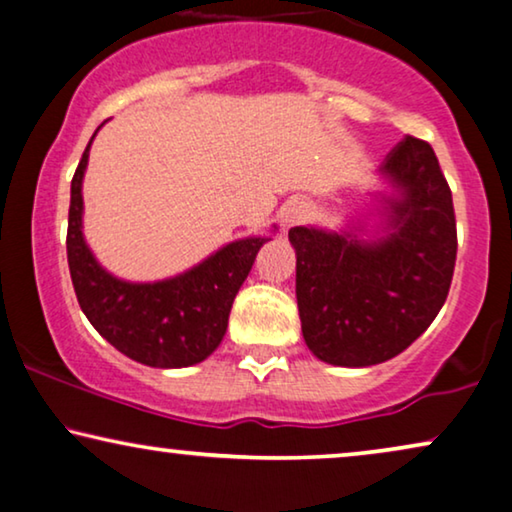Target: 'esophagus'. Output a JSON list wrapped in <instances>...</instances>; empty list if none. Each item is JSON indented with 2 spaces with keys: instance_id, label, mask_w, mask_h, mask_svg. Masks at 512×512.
<instances>
[{
  "instance_id": "obj_1",
  "label": "esophagus",
  "mask_w": 512,
  "mask_h": 512,
  "mask_svg": "<svg viewBox=\"0 0 512 512\" xmlns=\"http://www.w3.org/2000/svg\"><path fill=\"white\" fill-rule=\"evenodd\" d=\"M280 220H283L285 227L299 225V222L306 220V206H301V204H287V206L283 208V213H280Z\"/></svg>"
}]
</instances>
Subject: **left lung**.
<instances>
[{"instance_id": "1", "label": "left lung", "mask_w": 512, "mask_h": 512, "mask_svg": "<svg viewBox=\"0 0 512 512\" xmlns=\"http://www.w3.org/2000/svg\"><path fill=\"white\" fill-rule=\"evenodd\" d=\"M380 171L401 192L385 199L390 232L383 239L290 229L304 341L334 366L397 357L434 322L455 273V206L434 148L406 136Z\"/></svg>"}]
</instances>
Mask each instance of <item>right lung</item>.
Returning a JSON list of instances; mask_svg holds the SVG:
<instances>
[{
	"instance_id": "1",
	"label": "right lung",
	"mask_w": 512,
	"mask_h": 512,
	"mask_svg": "<svg viewBox=\"0 0 512 512\" xmlns=\"http://www.w3.org/2000/svg\"><path fill=\"white\" fill-rule=\"evenodd\" d=\"M90 143L71 178L67 227L69 273L81 311L115 350L134 362L155 369L204 362L225 336L236 292L269 239L250 236L229 243L194 269L160 283L113 278L92 257L81 232V185Z\"/></svg>"
}]
</instances>
